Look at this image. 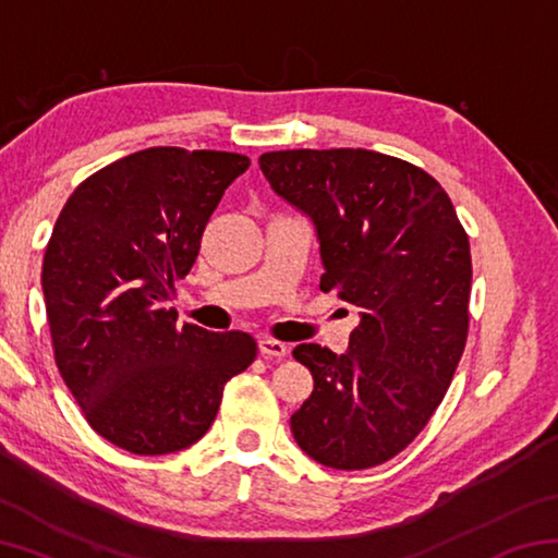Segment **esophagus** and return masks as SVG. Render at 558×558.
<instances>
[{
    "mask_svg": "<svg viewBox=\"0 0 558 558\" xmlns=\"http://www.w3.org/2000/svg\"><path fill=\"white\" fill-rule=\"evenodd\" d=\"M258 352H260L263 359H282V356H288L290 349H288V344L278 342V339L263 337L258 342Z\"/></svg>",
    "mask_w": 558,
    "mask_h": 558,
    "instance_id": "obj_1",
    "label": "esophagus"
}]
</instances>
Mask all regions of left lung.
Here are the masks:
<instances>
[{
  "instance_id": "8db88e82",
  "label": "left lung",
  "mask_w": 558,
  "mask_h": 558,
  "mask_svg": "<svg viewBox=\"0 0 558 558\" xmlns=\"http://www.w3.org/2000/svg\"><path fill=\"white\" fill-rule=\"evenodd\" d=\"M272 192L315 223L319 290L359 307L349 349L298 344L315 389L290 415L298 446L366 470L426 428L468 339L472 260L456 206L421 167L372 149L260 155Z\"/></svg>"
}]
</instances>
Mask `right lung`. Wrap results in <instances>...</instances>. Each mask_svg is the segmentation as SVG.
Here are the masks:
<instances>
[{
	"label": "right lung",
	"instance_id": "1",
	"mask_svg": "<svg viewBox=\"0 0 558 558\" xmlns=\"http://www.w3.org/2000/svg\"><path fill=\"white\" fill-rule=\"evenodd\" d=\"M248 165L216 149H140L75 186L56 219L41 268L56 366L112 446L189 448L214 423L226 381L256 359L251 335L179 327L169 307Z\"/></svg>",
	"mask_w": 558,
	"mask_h": 558
}]
</instances>
